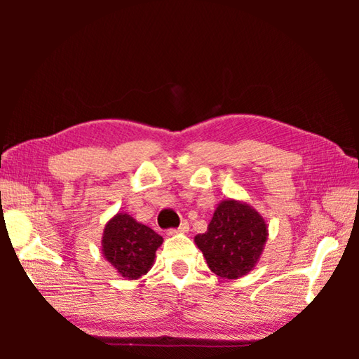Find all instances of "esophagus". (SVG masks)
Instances as JSON below:
<instances>
[{
  "instance_id": "obj_1",
  "label": "esophagus",
  "mask_w": 359,
  "mask_h": 359,
  "mask_svg": "<svg viewBox=\"0 0 359 359\" xmlns=\"http://www.w3.org/2000/svg\"><path fill=\"white\" fill-rule=\"evenodd\" d=\"M188 229H190V226H188V222L185 220V222H182V223H180V226H179L177 229H169V231H168V234H169V236L185 234V233H188Z\"/></svg>"
}]
</instances>
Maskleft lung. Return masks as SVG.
I'll return each instance as SVG.
<instances>
[{
  "label": "left lung",
  "mask_w": 359,
  "mask_h": 359,
  "mask_svg": "<svg viewBox=\"0 0 359 359\" xmlns=\"http://www.w3.org/2000/svg\"><path fill=\"white\" fill-rule=\"evenodd\" d=\"M267 236L266 220L257 209L228 198L218 203L208 231L194 236V244L214 274L236 280L258 264Z\"/></svg>",
  "instance_id": "8db88e82"
}]
</instances>
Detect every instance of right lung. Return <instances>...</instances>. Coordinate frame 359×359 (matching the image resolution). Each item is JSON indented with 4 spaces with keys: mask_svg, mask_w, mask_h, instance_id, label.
I'll list each match as a JSON object with an SVG mask.
<instances>
[{
    "mask_svg": "<svg viewBox=\"0 0 359 359\" xmlns=\"http://www.w3.org/2000/svg\"><path fill=\"white\" fill-rule=\"evenodd\" d=\"M163 238L139 223L126 212H118L106 223L101 238V252L125 280H137L155 263V252Z\"/></svg>",
    "mask_w": 359,
    "mask_h": 359,
    "instance_id": "add662e5",
    "label": "right lung"
}]
</instances>
